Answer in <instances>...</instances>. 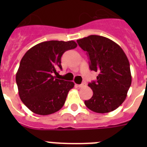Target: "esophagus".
<instances>
[{"instance_id": "esophagus-1", "label": "esophagus", "mask_w": 147, "mask_h": 147, "mask_svg": "<svg viewBox=\"0 0 147 147\" xmlns=\"http://www.w3.org/2000/svg\"><path fill=\"white\" fill-rule=\"evenodd\" d=\"M76 86L78 88H82V87H84V86H85V83H82V84H80V85H76Z\"/></svg>"}]
</instances>
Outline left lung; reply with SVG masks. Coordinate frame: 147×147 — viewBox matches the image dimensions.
I'll return each mask as SVG.
<instances>
[{"label":"left lung","mask_w":147,"mask_h":147,"mask_svg":"<svg viewBox=\"0 0 147 147\" xmlns=\"http://www.w3.org/2000/svg\"><path fill=\"white\" fill-rule=\"evenodd\" d=\"M77 42L87 53L90 69L98 73L96 82L88 84L93 95L85 105L96 113L113 111L124 101L131 85L127 55L118 44L101 36H88Z\"/></svg>","instance_id":"obj_1"}]
</instances>
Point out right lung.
Here are the masks:
<instances>
[{"mask_svg": "<svg viewBox=\"0 0 147 147\" xmlns=\"http://www.w3.org/2000/svg\"><path fill=\"white\" fill-rule=\"evenodd\" d=\"M77 47L73 40H50L40 42L23 56L16 74L20 98L31 111L48 115L64 105L72 82L58 79V69H62L61 57L67 50Z\"/></svg>", "mask_w": 147, "mask_h": 147, "instance_id": "add662e5", "label": "right lung"}]
</instances>
